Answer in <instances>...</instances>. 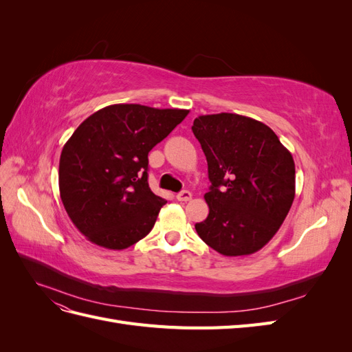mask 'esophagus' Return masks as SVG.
<instances>
[{"label": "esophagus", "mask_w": 352, "mask_h": 352, "mask_svg": "<svg viewBox=\"0 0 352 352\" xmlns=\"http://www.w3.org/2000/svg\"><path fill=\"white\" fill-rule=\"evenodd\" d=\"M176 198H177L179 201H189L190 198H192V194H190L189 190H182V192H179V194L176 195Z\"/></svg>", "instance_id": "esophagus-1"}]
</instances>
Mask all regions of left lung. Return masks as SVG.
Returning <instances> with one entry per match:
<instances>
[{
	"label": "left lung",
	"mask_w": 352,
	"mask_h": 352,
	"mask_svg": "<svg viewBox=\"0 0 352 352\" xmlns=\"http://www.w3.org/2000/svg\"><path fill=\"white\" fill-rule=\"evenodd\" d=\"M192 132L208 164V216L199 238L226 257L261 250L295 198V163L264 123L233 113L198 116Z\"/></svg>",
	"instance_id": "left-lung-1"
}]
</instances>
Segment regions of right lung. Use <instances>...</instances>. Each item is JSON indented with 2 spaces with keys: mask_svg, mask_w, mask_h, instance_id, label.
Instances as JSON below:
<instances>
[{
  "mask_svg": "<svg viewBox=\"0 0 352 352\" xmlns=\"http://www.w3.org/2000/svg\"><path fill=\"white\" fill-rule=\"evenodd\" d=\"M188 110L114 104L83 120L63 146L60 197L82 235L124 250L151 232L166 199L148 185V153Z\"/></svg>",
  "mask_w": 352,
  "mask_h": 352,
  "instance_id": "add662e5",
  "label": "right lung"
}]
</instances>
